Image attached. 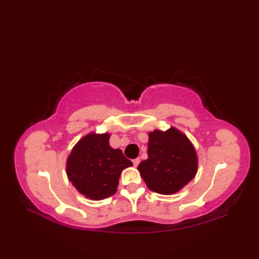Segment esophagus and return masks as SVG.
<instances>
[{"label": "esophagus", "instance_id": "obj_1", "mask_svg": "<svg viewBox=\"0 0 259 259\" xmlns=\"http://www.w3.org/2000/svg\"><path fill=\"white\" fill-rule=\"evenodd\" d=\"M133 162H134V166L137 167V166H138V164H139V162H140V159H139V158H136V159H134Z\"/></svg>", "mask_w": 259, "mask_h": 259}]
</instances>
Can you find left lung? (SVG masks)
<instances>
[{"label":"left lung","mask_w":259,"mask_h":259,"mask_svg":"<svg viewBox=\"0 0 259 259\" xmlns=\"http://www.w3.org/2000/svg\"><path fill=\"white\" fill-rule=\"evenodd\" d=\"M198 156L194 145L175 126L149 133L148 159L138 170L148 188L161 195H174L195 177Z\"/></svg>","instance_id":"obj_1"}]
</instances>
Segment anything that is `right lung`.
<instances>
[{"instance_id": "right-lung-1", "label": "right lung", "mask_w": 259, "mask_h": 259, "mask_svg": "<svg viewBox=\"0 0 259 259\" xmlns=\"http://www.w3.org/2000/svg\"><path fill=\"white\" fill-rule=\"evenodd\" d=\"M110 134L90 133L76 142L67 159V175L81 195L101 200L117 192L122 170L133 166L109 145Z\"/></svg>"}]
</instances>
